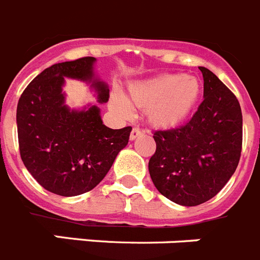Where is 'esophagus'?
Masks as SVG:
<instances>
[{"mask_svg":"<svg viewBox=\"0 0 260 260\" xmlns=\"http://www.w3.org/2000/svg\"><path fill=\"white\" fill-rule=\"evenodd\" d=\"M142 135V131L139 129V128H133L132 131H131V135H129V139L132 140H136V139H139L140 136Z\"/></svg>","mask_w":260,"mask_h":260,"instance_id":"esophagus-1","label":"esophagus"}]
</instances>
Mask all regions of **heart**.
<instances>
[{
    "label": "heart",
    "instance_id": "heart-1",
    "mask_svg": "<svg viewBox=\"0 0 260 260\" xmlns=\"http://www.w3.org/2000/svg\"><path fill=\"white\" fill-rule=\"evenodd\" d=\"M129 100L146 110L147 121L156 128H174L185 121L202 93L200 80L185 74H165L129 86ZM111 109L131 116L132 105L121 94L111 98Z\"/></svg>",
    "mask_w": 260,
    "mask_h": 260
}]
</instances>
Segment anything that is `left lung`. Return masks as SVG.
I'll use <instances>...</instances> for the list:
<instances>
[{
  "label": "left lung",
  "mask_w": 260,
  "mask_h": 260,
  "mask_svg": "<svg viewBox=\"0 0 260 260\" xmlns=\"http://www.w3.org/2000/svg\"><path fill=\"white\" fill-rule=\"evenodd\" d=\"M203 102L179 128L155 131L156 150L149 174L160 194L181 206L215 197L235 174L242 147V113L238 100L206 67Z\"/></svg>",
  "instance_id": "obj_1"
}]
</instances>
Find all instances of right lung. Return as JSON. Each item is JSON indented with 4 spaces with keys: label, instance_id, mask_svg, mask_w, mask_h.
<instances>
[{
    "label": "right lung",
    "instance_id": "1",
    "mask_svg": "<svg viewBox=\"0 0 260 260\" xmlns=\"http://www.w3.org/2000/svg\"><path fill=\"white\" fill-rule=\"evenodd\" d=\"M95 58L55 63L28 84L16 109L22 160L40 185L51 193L74 197L100 184L129 140L131 127L111 129L101 109L66 105V79L89 85L98 104L109 101V86L97 78Z\"/></svg>",
    "mask_w": 260,
    "mask_h": 260
}]
</instances>
